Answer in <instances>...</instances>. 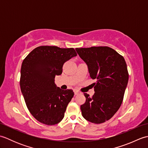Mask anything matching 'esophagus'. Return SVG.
<instances>
[{
	"label": "esophagus",
	"instance_id": "obj_1",
	"mask_svg": "<svg viewBox=\"0 0 148 148\" xmlns=\"http://www.w3.org/2000/svg\"><path fill=\"white\" fill-rule=\"evenodd\" d=\"M79 93V92H78L77 90H74V94L75 95H77V94Z\"/></svg>",
	"mask_w": 148,
	"mask_h": 148
}]
</instances>
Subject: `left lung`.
<instances>
[{
  "label": "left lung",
  "mask_w": 148,
  "mask_h": 148,
  "mask_svg": "<svg viewBox=\"0 0 148 148\" xmlns=\"http://www.w3.org/2000/svg\"><path fill=\"white\" fill-rule=\"evenodd\" d=\"M86 63L95 93H84L86 101L80 108L84 119L100 124L111 119L120 108L128 84L127 66L123 56L108 46L76 48Z\"/></svg>",
  "instance_id": "8db88e82"
}]
</instances>
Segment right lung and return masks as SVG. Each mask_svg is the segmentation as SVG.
I'll return each mask as SVG.
<instances>
[{
    "label": "right lung",
    "mask_w": 148,
    "mask_h": 148,
    "mask_svg": "<svg viewBox=\"0 0 148 148\" xmlns=\"http://www.w3.org/2000/svg\"><path fill=\"white\" fill-rule=\"evenodd\" d=\"M76 55L72 48L41 46L33 49L22 62L21 93L31 114L41 123L54 125L64 118L74 93L56 87L55 77L62 74L64 63Z\"/></svg>",
    "instance_id": "obj_1"
}]
</instances>
